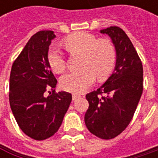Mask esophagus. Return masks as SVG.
<instances>
[{
    "label": "esophagus",
    "mask_w": 158,
    "mask_h": 158,
    "mask_svg": "<svg viewBox=\"0 0 158 158\" xmlns=\"http://www.w3.org/2000/svg\"><path fill=\"white\" fill-rule=\"evenodd\" d=\"M79 98H80V95H79V94H73V95H72L73 101H76V100H78Z\"/></svg>",
    "instance_id": "obj_1"
}]
</instances>
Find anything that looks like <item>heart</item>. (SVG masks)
I'll return each instance as SVG.
<instances>
[{
  "label": "heart",
  "instance_id": "1",
  "mask_svg": "<svg viewBox=\"0 0 158 158\" xmlns=\"http://www.w3.org/2000/svg\"><path fill=\"white\" fill-rule=\"evenodd\" d=\"M64 45L70 53L82 54L79 67L81 69L71 71L60 79V87L69 92L82 93L95 81H103L111 74L116 62V50L109 39H99L92 34L79 32L64 40ZM48 60L51 69L61 73L66 69V58L56 46L49 48Z\"/></svg>",
  "mask_w": 158,
  "mask_h": 158
}]
</instances>
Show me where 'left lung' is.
Returning a JSON list of instances; mask_svg holds the SVG:
<instances>
[{"label": "left lung", "mask_w": 158, "mask_h": 158, "mask_svg": "<svg viewBox=\"0 0 158 158\" xmlns=\"http://www.w3.org/2000/svg\"><path fill=\"white\" fill-rule=\"evenodd\" d=\"M110 37L116 50L113 73L97 90L86 95L88 130L102 139H112L130 123L143 93V66L131 40L123 29L101 30Z\"/></svg>", "instance_id": "1"}]
</instances>
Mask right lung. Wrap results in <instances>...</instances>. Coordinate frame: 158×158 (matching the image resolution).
<instances>
[{"label":"right lung","instance_id":"obj_1","mask_svg":"<svg viewBox=\"0 0 158 158\" xmlns=\"http://www.w3.org/2000/svg\"><path fill=\"white\" fill-rule=\"evenodd\" d=\"M53 31H40L27 42L13 64L10 75V106L21 130L35 140H45L59 129L72 95L56 92L57 80L48 60ZM52 89L48 97L44 92ZM49 92V91H48Z\"/></svg>","mask_w":158,"mask_h":158}]
</instances>
